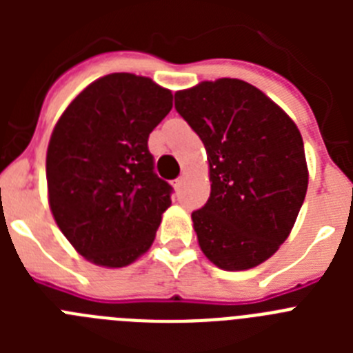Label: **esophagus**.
Here are the masks:
<instances>
[{"instance_id": "esophagus-1", "label": "esophagus", "mask_w": 353, "mask_h": 353, "mask_svg": "<svg viewBox=\"0 0 353 353\" xmlns=\"http://www.w3.org/2000/svg\"><path fill=\"white\" fill-rule=\"evenodd\" d=\"M183 182H185V176H179V179L174 180V187H176V189H180V187L183 185Z\"/></svg>"}]
</instances>
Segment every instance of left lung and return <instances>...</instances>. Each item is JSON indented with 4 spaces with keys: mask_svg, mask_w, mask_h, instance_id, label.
<instances>
[{
    "mask_svg": "<svg viewBox=\"0 0 353 353\" xmlns=\"http://www.w3.org/2000/svg\"><path fill=\"white\" fill-rule=\"evenodd\" d=\"M174 109L210 166V198L192 212L199 248L224 270L263 263L288 239L307 191L297 125L252 84L228 77L176 92Z\"/></svg>",
    "mask_w": 353,
    "mask_h": 353,
    "instance_id": "left-lung-1",
    "label": "left lung"
}]
</instances>
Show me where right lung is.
Masks as SVG:
<instances>
[{
  "mask_svg": "<svg viewBox=\"0 0 353 353\" xmlns=\"http://www.w3.org/2000/svg\"><path fill=\"white\" fill-rule=\"evenodd\" d=\"M173 108L148 77L109 74L70 102L48 148L49 207L76 251L102 267L146 252L173 187L155 173L148 136Z\"/></svg>",
  "mask_w": 353,
  "mask_h": 353,
  "instance_id": "1",
  "label": "right lung"
}]
</instances>
